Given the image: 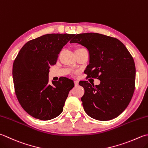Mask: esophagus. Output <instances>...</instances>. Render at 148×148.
Listing matches in <instances>:
<instances>
[{
  "mask_svg": "<svg viewBox=\"0 0 148 148\" xmlns=\"http://www.w3.org/2000/svg\"><path fill=\"white\" fill-rule=\"evenodd\" d=\"M74 83H75V85L77 86L78 84H79V82H78L77 80H74Z\"/></svg>",
  "mask_w": 148,
  "mask_h": 148,
  "instance_id": "obj_1",
  "label": "esophagus"
}]
</instances>
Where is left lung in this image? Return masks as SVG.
I'll use <instances>...</instances> for the list:
<instances>
[{"label": "left lung", "mask_w": 148, "mask_h": 148, "mask_svg": "<svg viewBox=\"0 0 148 148\" xmlns=\"http://www.w3.org/2000/svg\"><path fill=\"white\" fill-rule=\"evenodd\" d=\"M70 43H77L89 52L87 77L101 81L99 85L87 81L79 83L85 89L82 97L84 110L99 121L118 117L131 101L135 90L134 58L120 40L95 33L77 34Z\"/></svg>", "instance_id": "8db88e82"}]
</instances>
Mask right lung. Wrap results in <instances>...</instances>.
<instances>
[{
    "mask_svg": "<svg viewBox=\"0 0 148 148\" xmlns=\"http://www.w3.org/2000/svg\"><path fill=\"white\" fill-rule=\"evenodd\" d=\"M75 34H47L27 42L13 65L14 91L23 109L38 119L48 121L63 112L72 79L62 77L49 83L51 65L56 64L63 46Z\"/></svg>",
    "mask_w": 148,
    "mask_h": 148,
    "instance_id": "add662e5",
    "label": "right lung"
}]
</instances>
